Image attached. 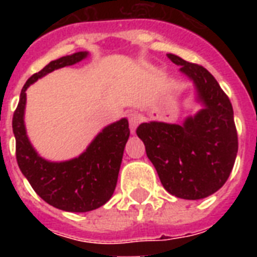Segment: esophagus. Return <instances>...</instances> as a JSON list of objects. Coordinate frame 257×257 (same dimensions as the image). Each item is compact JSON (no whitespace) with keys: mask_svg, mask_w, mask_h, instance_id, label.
<instances>
[{"mask_svg":"<svg viewBox=\"0 0 257 257\" xmlns=\"http://www.w3.org/2000/svg\"><path fill=\"white\" fill-rule=\"evenodd\" d=\"M128 120H129V126H131V132L135 133L137 125L141 122V116L137 112H132V113H129Z\"/></svg>","mask_w":257,"mask_h":257,"instance_id":"esophagus-1","label":"esophagus"}]
</instances>
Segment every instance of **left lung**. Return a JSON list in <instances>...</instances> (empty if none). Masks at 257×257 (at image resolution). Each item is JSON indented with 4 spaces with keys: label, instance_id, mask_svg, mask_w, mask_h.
Wrapping results in <instances>:
<instances>
[{
    "label": "left lung",
    "instance_id": "left-lung-1",
    "mask_svg": "<svg viewBox=\"0 0 257 257\" xmlns=\"http://www.w3.org/2000/svg\"><path fill=\"white\" fill-rule=\"evenodd\" d=\"M191 78L203 104L183 124L143 122L136 133L147 156L171 195L199 200L215 193L229 177L237 155L233 109L228 96L205 68L167 54Z\"/></svg>",
    "mask_w": 257,
    "mask_h": 257
}]
</instances>
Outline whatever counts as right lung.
Segmentation results:
<instances>
[{
  "mask_svg": "<svg viewBox=\"0 0 257 257\" xmlns=\"http://www.w3.org/2000/svg\"><path fill=\"white\" fill-rule=\"evenodd\" d=\"M86 56L88 52H77L57 58L38 73H34L22 88L13 114L16 157L22 175L44 201L66 212L93 211L112 197L125 144L129 139L128 120L121 118L105 126L89 144L85 152L76 159L61 163L48 161L38 156L26 136L24 124L25 92L38 78L64 66L74 65Z\"/></svg>",
  "mask_w": 257,
  "mask_h": 257,
  "instance_id": "obj_1",
  "label": "right lung"
}]
</instances>
